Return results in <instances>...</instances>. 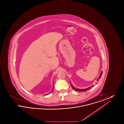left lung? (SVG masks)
Instances as JSON below:
<instances>
[{"label":"left lung","mask_w":124,"mask_h":124,"mask_svg":"<svg viewBox=\"0 0 124 124\" xmlns=\"http://www.w3.org/2000/svg\"><path fill=\"white\" fill-rule=\"evenodd\" d=\"M102 73H103V71H102L101 72V74H100V77H99V78H98V79H97V81H98V80H99V79H100V78L101 77V76H102ZM71 87H72V88L74 90H75V91H79V92H83V91H86V90H88L90 88H91V87H88V88H86V89H75L72 85L71 84Z\"/></svg>","instance_id":"obj_1"}]
</instances>
